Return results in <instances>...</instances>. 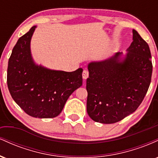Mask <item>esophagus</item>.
<instances>
[{
  "label": "esophagus",
  "mask_w": 158,
  "mask_h": 158,
  "mask_svg": "<svg viewBox=\"0 0 158 158\" xmlns=\"http://www.w3.org/2000/svg\"><path fill=\"white\" fill-rule=\"evenodd\" d=\"M88 75H89V73H88V70H83V72H82V78H83V79H86L88 77Z\"/></svg>",
  "instance_id": "1"
}]
</instances>
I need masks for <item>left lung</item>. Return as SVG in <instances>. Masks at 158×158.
Masks as SVG:
<instances>
[{"label":"left lung","mask_w":158,"mask_h":158,"mask_svg":"<svg viewBox=\"0 0 158 158\" xmlns=\"http://www.w3.org/2000/svg\"><path fill=\"white\" fill-rule=\"evenodd\" d=\"M133 41L123 52L88 65L87 112L94 121L110 124L135 112L151 83L152 63L147 43L135 30Z\"/></svg>","instance_id":"1"}]
</instances>
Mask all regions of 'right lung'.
Returning <instances> with one entry per match:
<instances>
[{
    "mask_svg": "<svg viewBox=\"0 0 158 158\" xmlns=\"http://www.w3.org/2000/svg\"><path fill=\"white\" fill-rule=\"evenodd\" d=\"M36 26L18 40L7 68V85L12 99L25 113L36 118H53L61 113L73 91L82 85V68L73 72L36 64L30 41Z\"/></svg>",
    "mask_w": 158,
    "mask_h": 158,
    "instance_id": "right-lung-1",
    "label": "right lung"
}]
</instances>
